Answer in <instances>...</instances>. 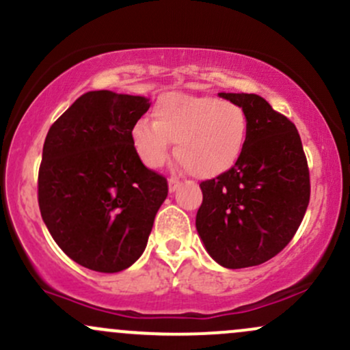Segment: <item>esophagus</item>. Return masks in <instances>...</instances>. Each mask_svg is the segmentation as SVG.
I'll list each match as a JSON object with an SVG mask.
<instances>
[{"instance_id":"34e87169","label":"esophagus","mask_w":350,"mask_h":350,"mask_svg":"<svg viewBox=\"0 0 350 350\" xmlns=\"http://www.w3.org/2000/svg\"><path fill=\"white\" fill-rule=\"evenodd\" d=\"M180 183H182V182H180L178 178H174V176H172V178L168 180V190H170V191H175V190L178 189V187H180Z\"/></svg>"}]
</instances>
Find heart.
<instances>
[{"label": "heart", "instance_id": "1", "mask_svg": "<svg viewBox=\"0 0 350 350\" xmlns=\"http://www.w3.org/2000/svg\"><path fill=\"white\" fill-rule=\"evenodd\" d=\"M153 123L140 120L131 129V145L148 168H160L175 157L198 178L230 170L245 145L247 115L239 105L213 96L167 93L157 100Z\"/></svg>", "mask_w": 350, "mask_h": 350}]
</instances>
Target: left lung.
<instances>
[{
    "label": "left lung",
    "instance_id": "8db88e82",
    "mask_svg": "<svg viewBox=\"0 0 350 350\" xmlns=\"http://www.w3.org/2000/svg\"><path fill=\"white\" fill-rule=\"evenodd\" d=\"M247 115L245 145L234 167L200 183L197 230L227 269L260 265L285 249L310 200V176L295 125L254 93H220Z\"/></svg>",
    "mask_w": 350,
    "mask_h": 350
}]
</instances>
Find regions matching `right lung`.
I'll use <instances>...</instances> for the list:
<instances>
[{
  "label": "right lung",
  "instance_id": "right-lung-1",
  "mask_svg": "<svg viewBox=\"0 0 350 350\" xmlns=\"http://www.w3.org/2000/svg\"><path fill=\"white\" fill-rule=\"evenodd\" d=\"M145 96L100 90L81 95L51 125L38 174V204L58 247L77 264L122 272L144 254L168 195L131 145Z\"/></svg>",
  "mask_w": 350,
  "mask_h": 350
}]
</instances>
